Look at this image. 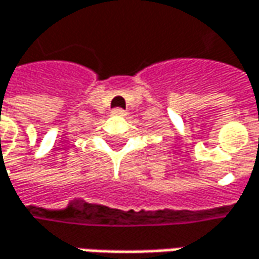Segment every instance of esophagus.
I'll list each match as a JSON object with an SVG mask.
<instances>
[{"label": "esophagus", "mask_w": 259, "mask_h": 259, "mask_svg": "<svg viewBox=\"0 0 259 259\" xmlns=\"http://www.w3.org/2000/svg\"><path fill=\"white\" fill-rule=\"evenodd\" d=\"M112 114H114V115H126V111L121 109V108H114V109H112Z\"/></svg>", "instance_id": "obj_1"}]
</instances>
